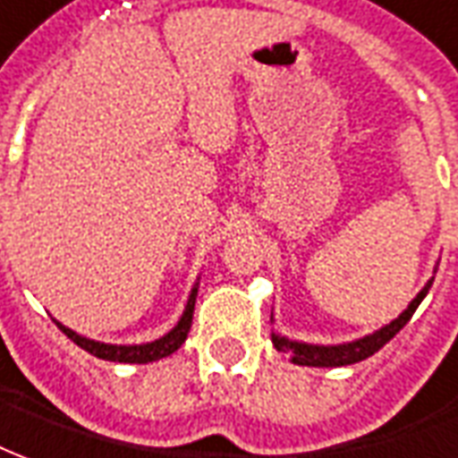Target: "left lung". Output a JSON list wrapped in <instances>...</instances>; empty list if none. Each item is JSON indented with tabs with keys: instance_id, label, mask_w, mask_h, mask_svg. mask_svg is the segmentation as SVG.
<instances>
[{
	"instance_id": "8db88e82",
	"label": "left lung",
	"mask_w": 458,
	"mask_h": 458,
	"mask_svg": "<svg viewBox=\"0 0 458 458\" xmlns=\"http://www.w3.org/2000/svg\"><path fill=\"white\" fill-rule=\"evenodd\" d=\"M431 289V282L416 294V299L409 304V309L403 311L399 319H394L392 324L381 327L379 331L369 334L364 339L352 344H339V346H314V344H299L289 342L284 336H271L274 346L284 352V354H292V361L299 364V367H349V364H356V361H364L371 354H377L384 344H389L399 334V331L406 327V321L414 317L416 307L421 304V299L427 296V292Z\"/></svg>"
}]
</instances>
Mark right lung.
<instances>
[{"mask_svg": "<svg viewBox=\"0 0 458 458\" xmlns=\"http://www.w3.org/2000/svg\"><path fill=\"white\" fill-rule=\"evenodd\" d=\"M194 301H197V286L191 289L187 309H184V314H182V319H179L174 329L169 331L166 336H162V339H157V342L139 344V346H116V344L91 342L87 336H79L77 331L62 327L59 321H56V327L64 331L66 336L77 344V346H81L84 352H89L97 359H104V361H122V364H149V361H157V359L174 354L176 349L187 342V334L191 329V317H194Z\"/></svg>", "mask_w": 458, "mask_h": 458, "instance_id": "right-lung-1", "label": "right lung"}]
</instances>
